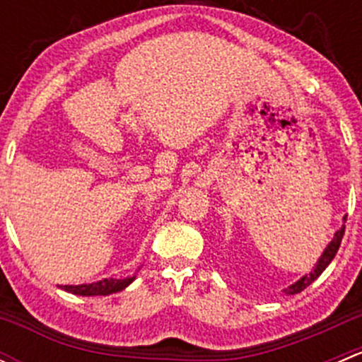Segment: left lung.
<instances>
[{"mask_svg":"<svg viewBox=\"0 0 362 362\" xmlns=\"http://www.w3.org/2000/svg\"><path fill=\"white\" fill-rule=\"evenodd\" d=\"M345 221H346V217H345ZM343 235H345V226H341V229H338V231L334 233L333 242H331L329 245H327V249L324 250L322 255H320L319 262H317V264H315V268H313V272H310L308 275H305L301 280H298V282L293 284V286H291L289 289H286L287 294H298V293H301V291H305L306 287L310 286V284L315 282V280L319 279L320 273H322L324 269H326L327 266H329V262L333 261L334 255H337L339 245H341Z\"/></svg>","mask_w":362,"mask_h":362,"instance_id":"obj_1","label":"left lung"}]
</instances>
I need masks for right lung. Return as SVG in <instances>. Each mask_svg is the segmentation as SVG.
I'll list each match as a JSON object with an SVG mask.
<instances>
[{
    "mask_svg": "<svg viewBox=\"0 0 362 362\" xmlns=\"http://www.w3.org/2000/svg\"><path fill=\"white\" fill-rule=\"evenodd\" d=\"M134 280V276H129V279H103L100 282L93 284H82V286H63L64 291L71 294L78 296H108L113 293H119V291L126 289L131 282Z\"/></svg>",
    "mask_w": 362,
    "mask_h": 362,
    "instance_id": "1",
    "label": "right lung"
}]
</instances>
